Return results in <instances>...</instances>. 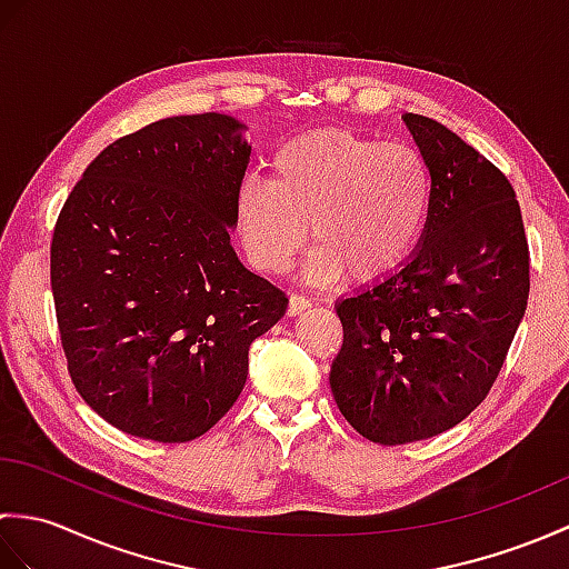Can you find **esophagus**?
I'll use <instances>...</instances> for the list:
<instances>
[{
    "mask_svg": "<svg viewBox=\"0 0 569 569\" xmlns=\"http://www.w3.org/2000/svg\"><path fill=\"white\" fill-rule=\"evenodd\" d=\"M310 308V300L306 298V296H300V293H293L291 298H288V316H300V312L303 310H308Z\"/></svg>",
    "mask_w": 569,
    "mask_h": 569,
    "instance_id": "esophagus-1",
    "label": "esophagus"
}]
</instances>
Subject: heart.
Returning <instances> with one entry per match:
<instances>
[{"instance_id": "b5f03b06", "label": "heart", "mask_w": 569, "mask_h": 569, "mask_svg": "<svg viewBox=\"0 0 569 569\" xmlns=\"http://www.w3.org/2000/svg\"><path fill=\"white\" fill-rule=\"evenodd\" d=\"M435 171L406 141H379L349 127H320L288 139L271 156V180L244 178L237 220L261 271L283 273L306 247L316 283L349 273L377 283L403 269L426 234Z\"/></svg>"}]
</instances>
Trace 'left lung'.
Segmentation results:
<instances>
[{"mask_svg": "<svg viewBox=\"0 0 569 569\" xmlns=\"http://www.w3.org/2000/svg\"><path fill=\"white\" fill-rule=\"evenodd\" d=\"M403 122L435 171L428 229L403 269L335 306L345 342L332 396L349 426L377 445L432 438L485 401L530 288L509 178L435 119Z\"/></svg>", "mask_w": 569, "mask_h": 569, "instance_id": "left-lung-1", "label": "left lung"}]
</instances>
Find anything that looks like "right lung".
Segmentation results:
<instances>
[{
	"instance_id": "obj_1",
	"label": "right lung",
	"mask_w": 569,
	"mask_h": 569,
	"mask_svg": "<svg viewBox=\"0 0 569 569\" xmlns=\"http://www.w3.org/2000/svg\"><path fill=\"white\" fill-rule=\"evenodd\" d=\"M217 112L110 143L58 214L51 288L70 379L134 438L190 442L234 406L288 298L229 244L251 147Z\"/></svg>"
}]
</instances>
